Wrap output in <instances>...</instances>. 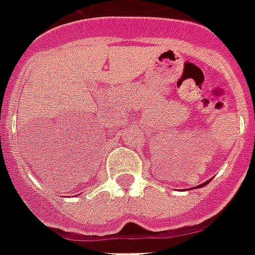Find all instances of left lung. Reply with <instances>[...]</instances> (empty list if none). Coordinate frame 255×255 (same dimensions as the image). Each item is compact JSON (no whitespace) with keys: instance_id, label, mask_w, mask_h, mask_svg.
<instances>
[{"instance_id":"8db88e82","label":"left lung","mask_w":255,"mask_h":255,"mask_svg":"<svg viewBox=\"0 0 255 255\" xmlns=\"http://www.w3.org/2000/svg\"><path fill=\"white\" fill-rule=\"evenodd\" d=\"M209 181H211V180H208V181H207V182H204V184H201V185H199V186H196V188H203V186H205V185H207V184H208Z\"/></svg>"}]
</instances>
